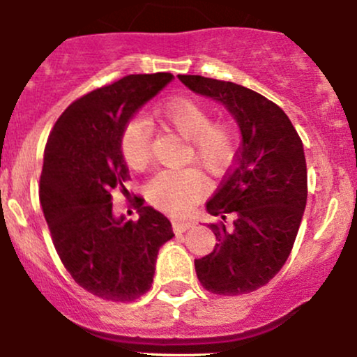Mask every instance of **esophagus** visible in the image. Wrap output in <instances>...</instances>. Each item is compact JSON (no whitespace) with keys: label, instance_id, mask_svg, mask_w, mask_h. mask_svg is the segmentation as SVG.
<instances>
[{"label":"esophagus","instance_id":"obj_1","mask_svg":"<svg viewBox=\"0 0 357 357\" xmlns=\"http://www.w3.org/2000/svg\"><path fill=\"white\" fill-rule=\"evenodd\" d=\"M192 221H179V220H174L173 221V230L174 233H183L186 230H190V228L192 227Z\"/></svg>","mask_w":357,"mask_h":357}]
</instances>
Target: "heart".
I'll return each instance as SVG.
<instances>
[{"label": "heart", "mask_w": 357, "mask_h": 357, "mask_svg": "<svg viewBox=\"0 0 357 357\" xmlns=\"http://www.w3.org/2000/svg\"><path fill=\"white\" fill-rule=\"evenodd\" d=\"M154 119L166 130L186 139L181 161L195 162L210 174L230 166L236 149L235 130L228 122L211 121L203 102L179 96L154 109ZM119 147L130 169H144L151 159V130L142 119H130L119 139ZM206 184L195 167L165 169L146 186V198L158 210L173 216H188L204 196Z\"/></svg>", "instance_id": "1"}]
</instances>
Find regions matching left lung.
<instances>
[{"label":"left lung","mask_w":357,"mask_h":357,"mask_svg":"<svg viewBox=\"0 0 357 357\" xmlns=\"http://www.w3.org/2000/svg\"><path fill=\"white\" fill-rule=\"evenodd\" d=\"M199 96L220 102L241 132L233 167L206 211L234 227L211 223L218 243L210 255L195 260L198 280L218 296H241L268 284L292 252L307 203L304 146L287 114L243 85L178 75Z\"/></svg>","instance_id":"8db88e82"}]
</instances>
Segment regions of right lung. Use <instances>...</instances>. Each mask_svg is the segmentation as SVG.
<instances>
[{
  "instance_id": "right-lung-1",
  "label": "right lung",
  "mask_w": 357,
  "mask_h": 357,
  "mask_svg": "<svg viewBox=\"0 0 357 357\" xmlns=\"http://www.w3.org/2000/svg\"><path fill=\"white\" fill-rule=\"evenodd\" d=\"M173 80L171 73L127 75L72 102L45 147L40 203L53 245L73 280L93 296L130 302L153 284L158 252L174 236L171 221L144 199L139 220L112 213V190L129 195L119 139L127 122Z\"/></svg>"
}]
</instances>
